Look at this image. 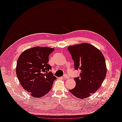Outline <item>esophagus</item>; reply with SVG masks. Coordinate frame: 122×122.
Listing matches in <instances>:
<instances>
[{
	"instance_id": "1",
	"label": "esophagus",
	"mask_w": 122,
	"mask_h": 122,
	"mask_svg": "<svg viewBox=\"0 0 122 122\" xmlns=\"http://www.w3.org/2000/svg\"><path fill=\"white\" fill-rule=\"evenodd\" d=\"M62 78H68V76H67V74H65V75L63 76V77Z\"/></svg>"
}]
</instances>
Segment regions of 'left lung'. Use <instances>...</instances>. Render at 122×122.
<instances>
[{"mask_svg": "<svg viewBox=\"0 0 122 122\" xmlns=\"http://www.w3.org/2000/svg\"><path fill=\"white\" fill-rule=\"evenodd\" d=\"M68 50L75 69L80 71L79 76L74 78L75 87L69 92L79 99L88 97L97 91L106 77L104 56L98 49L86 43L69 46Z\"/></svg>", "mask_w": 122, "mask_h": 122, "instance_id": "8db88e82", "label": "left lung"}]
</instances>
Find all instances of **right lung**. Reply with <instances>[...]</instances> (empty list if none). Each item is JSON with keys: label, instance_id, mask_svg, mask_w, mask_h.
Wrapping results in <instances>:
<instances>
[{"label": "right lung", "instance_id": "obj_1", "mask_svg": "<svg viewBox=\"0 0 122 122\" xmlns=\"http://www.w3.org/2000/svg\"><path fill=\"white\" fill-rule=\"evenodd\" d=\"M54 48L35 47L22 52L17 61L16 73L21 86L31 96H46L57 78L50 71L49 56Z\"/></svg>", "mask_w": 122, "mask_h": 122}]
</instances>
